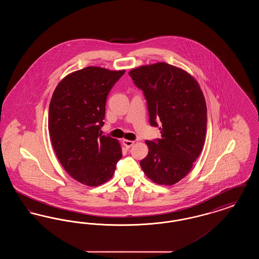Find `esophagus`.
I'll use <instances>...</instances> for the list:
<instances>
[{
	"label": "esophagus",
	"mask_w": 259,
	"mask_h": 259,
	"mask_svg": "<svg viewBox=\"0 0 259 259\" xmlns=\"http://www.w3.org/2000/svg\"><path fill=\"white\" fill-rule=\"evenodd\" d=\"M134 141H130V140H123L122 141V144H123L124 147L127 148H130L133 145H134Z\"/></svg>",
	"instance_id": "1"
}]
</instances>
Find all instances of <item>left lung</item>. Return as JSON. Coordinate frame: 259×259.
<instances>
[{"label":"left lung","instance_id":"left-lung-1","mask_svg":"<svg viewBox=\"0 0 259 259\" xmlns=\"http://www.w3.org/2000/svg\"><path fill=\"white\" fill-rule=\"evenodd\" d=\"M148 104L149 123L160 124L161 139L146 141L148 153L141 167L155 184L172 185L191 170L204 146L207 106L196 79L160 62L129 72Z\"/></svg>","mask_w":259,"mask_h":259}]
</instances>
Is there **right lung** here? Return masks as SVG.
Listing matches in <instances>:
<instances>
[{"mask_svg":"<svg viewBox=\"0 0 259 259\" xmlns=\"http://www.w3.org/2000/svg\"><path fill=\"white\" fill-rule=\"evenodd\" d=\"M124 73L90 66L65 76L53 92L49 111L52 147L66 172L80 184L108 182L122 157L118 141L100 129L107 97Z\"/></svg>","mask_w":259,"mask_h":259,"instance_id":"add662e5","label":"right lung"}]
</instances>
